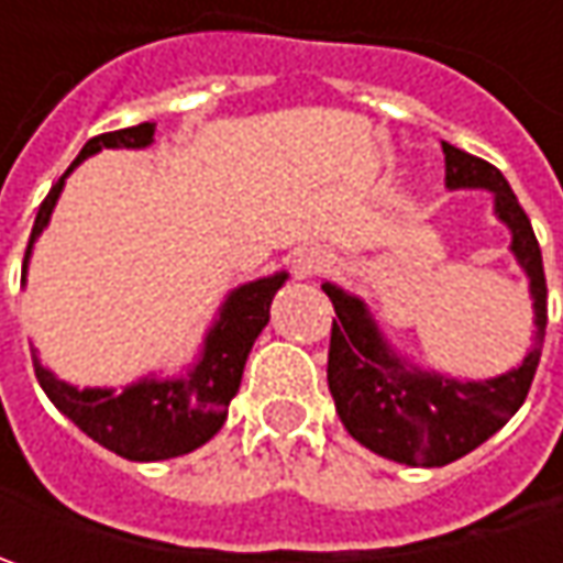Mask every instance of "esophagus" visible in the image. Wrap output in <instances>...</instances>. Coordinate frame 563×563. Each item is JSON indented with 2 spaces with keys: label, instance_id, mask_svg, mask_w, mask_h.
I'll return each mask as SVG.
<instances>
[{
  "label": "esophagus",
  "instance_id": "34e87169",
  "mask_svg": "<svg viewBox=\"0 0 563 563\" xmlns=\"http://www.w3.org/2000/svg\"><path fill=\"white\" fill-rule=\"evenodd\" d=\"M332 266V253H325V250L310 247V250H300L297 256H294V275L297 278H310L316 272H325Z\"/></svg>",
  "mask_w": 563,
  "mask_h": 563
}]
</instances>
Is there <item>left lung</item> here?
Returning a JSON list of instances; mask_svg holds the SVG:
<instances>
[{
	"mask_svg": "<svg viewBox=\"0 0 563 563\" xmlns=\"http://www.w3.org/2000/svg\"><path fill=\"white\" fill-rule=\"evenodd\" d=\"M442 150L448 187H488L495 194V212L514 234L510 250L530 275L536 344L517 369L486 382L410 373L388 354L357 297H347L335 285H322L338 316L329 341V391L338 417L360 444L410 466H444L464 457L520 410L536 378L549 322L542 250L530 216L495 165L451 143H442Z\"/></svg>",
	"mask_w": 563,
	"mask_h": 563,
	"instance_id": "left-lung-1",
	"label": "left lung"
}]
</instances>
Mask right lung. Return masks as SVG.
<instances>
[{"instance_id": "add662e5", "label": "right lung", "mask_w": 563, "mask_h": 563, "mask_svg": "<svg viewBox=\"0 0 563 563\" xmlns=\"http://www.w3.org/2000/svg\"><path fill=\"white\" fill-rule=\"evenodd\" d=\"M153 131H156V124L143 121L134 128L97 134L84 143L75 165L99 153L102 146H146L153 141ZM75 165H68V172ZM68 172L55 181L53 190L46 194V200L40 203L31 241H27V253H31L33 238L49 222V212H53L55 200L62 194ZM27 253H24V266H27ZM285 278H288L285 272L272 275V278H260V282L244 285L228 297L222 319L216 322V329L206 338L203 360L197 363L194 373H187V378L141 382V385L124 388L121 395L102 391V388L77 391L71 385L58 382L49 369L40 366V360L33 357L36 382L43 385L49 400L75 422L80 432H87L102 448L115 451L119 457L168 461V457L187 454V451L209 442L222 429L228 417V404L241 388L250 347H253L256 335L266 329L272 297L285 285Z\"/></svg>"}]
</instances>
